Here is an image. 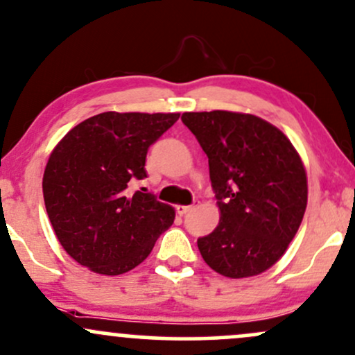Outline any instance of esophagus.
<instances>
[{"label":"esophagus","mask_w":355,"mask_h":355,"mask_svg":"<svg viewBox=\"0 0 355 355\" xmlns=\"http://www.w3.org/2000/svg\"><path fill=\"white\" fill-rule=\"evenodd\" d=\"M198 207V202L195 200L193 203H191V205H178L177 207V211H178V215H187L189 214V211H191L193 209H197Z\"/></svg>","instance_id":"1"}]
</instances>
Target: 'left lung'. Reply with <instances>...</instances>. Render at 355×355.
I'll use <instances>...</instances> for the list:
<instances>
[{"label":"left lung","instance_id":"left-lung-1","mask_svg":"<svg viewBox=\"0 0 355 355\" xmlns=\"http://www.w3.org/2000/svg\"><path fill=\"white\" fill-rule=\"evenodd\" d=\"M209 157L220 222L197 240L218 274L242 279L270 268L295 237L307 207V177L291 140L255 115L183 113Z\"/></svg>","mask_w":355,"mask_h":355}]
</instances>
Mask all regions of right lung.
I'll return each mask as SVG.
<instances>
[{
	"instance_id": "right-lung-1",
	"label": "right lung",
	"mask_w": 355,
	"mask_h": 355,
	"mask_svg": "<svg viewBox=\"0 0 355 355\" xmlns=\"http://www.w3.org/2000/svg\"><path fill=\"white\" fill-rule=\"evenodd\" d=\"M180 113L105 112L81 121L55 146L43 175L48 217L80 266L120 275L148 257L175 210L153 193H130L146 178L148 148Z\"/></svg>"
}]
</instances>
